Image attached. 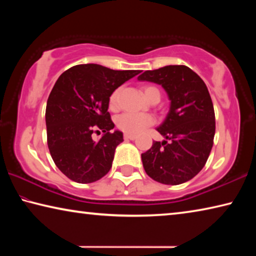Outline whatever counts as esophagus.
I'll list each match as a JSON object with an SVG mask.
<instances>
[{
  "instance_id": "esophagus-1",
  "label": "esophagus",
  "mask_w": 256,
  "mask_h": 256,
  "mask_svg": "<svg viewBox=\"0 0 256 256\" xmlns=\"http://www.w3.org/2000/svg\"><path fill=\"white\" fill-rule=\"evenodd\" d=\"M124 138H125V140H136V136H131V134H125V136H124Z\"/></svg>"
}]
</instances>
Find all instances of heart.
<instances>
[{
    "instance_id": "1",
    "label": "heart",
    "mask_w": 256,
    "mask_h": 256,
    "mask_svg": "<svg viewBox=\"0 0 256 256\" xmlns=\"http://www.w3.org/2000/svg\"><path fill=\"white\" fill-rule=\"evenodd\" d=\"M144 94L148 100L151 97L154 96V94H160L159 90L152 86H144ZM118 90H116V92L112 94L110 99L112 108L118 107ZM151 124H154V118L149 114H132V112H125V114L120 115L118 120H116V125H118V128L120 131H123L126 134H131V136H136V134L142 132L146 128L150 126Z\"/></svg>"
}]
</instances>
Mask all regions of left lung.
Wrapping results in <instances>:
<instances>
[{
    "label": "left lung",
    "instance_id": "left-lung-1",
    "mask_svg": "<svg viewBox=\"0 0 256 256\" xmlns=\"http://www.w3.org/2000/svg\"><path fill=\"white\" fill-rule=\"evenodd\" d=\"M138 80L160 84L170 100V112L157 128L166 140L154 141L141 154L146 172L166 185L192 180L209 158L216 132L214 104L206 84L185 66L146 71Z\"/></svg>",
    "mask_w": 256,
    "mask_h": 256
}]
</instances>
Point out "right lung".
Segmentation results:
<instances>
[{
  "mask_svg": "<svg viewBox=\"0 0 256 256\" xmlns=\"http://www.w3.org/2000/svg\"><path fill=\"white\" fill-rule=\"evenodd\" d=\"M138 70L118 71L99 64H79L60 76L46 105L47 144L58 170L73 182L92 183L112 168L123 133L114 131L110 97ZM102 130L94 142L91 134Z\"/></svg>",
  "mask_w": 256,
  "mask_h": 256,
  "instance_id": "add662e5",
  "label": "right lung"
}]
</instances>
